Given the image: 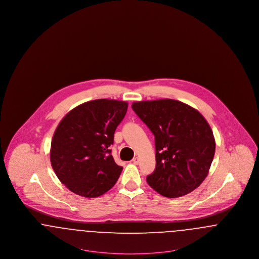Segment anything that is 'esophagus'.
Instances as JSON below:
<instances>
[{"label": "esophagus", "instance_id": "esophagus-1", "mask_svg": "<svg viewBox=\"0 0 259 259\" xmlns=\"http://www.w3.org/2000/svg\"><path fill=\"white\" fill-rule=\"evenodd\" d=\"M139 157H134V158H133V159H132V162H133V163H134V164H136V165H137V164H139Z\"/></svg>", "mask_w": 259, "mask_h": 259}]
</instances>
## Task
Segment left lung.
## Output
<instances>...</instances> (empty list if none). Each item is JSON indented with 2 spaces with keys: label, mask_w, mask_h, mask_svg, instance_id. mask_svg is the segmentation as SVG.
<instances>
[{
  "label": "left lung",
  "mask_w": 259,
  "mask_h": 259,
  "mask_svg": "<svg viewBox=\"0 0 259 259\" xmlns=\"http://www.w3.org/2000/svg\"><path fill=\"white\" fill-rule=\"evenodd\" d=\"M132 109L155 139L156 167L147 182L165 197H181L203 183L215 151L212 131L195 109L172 99L141 101Z\"/></svg>",
  "instance_id": "obj_1"
}]
</instances>
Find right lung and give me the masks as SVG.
Segmentation results:
<instances>
[{"instance_id":"1","label":"right lung","mask_w":259,"mask_h":259,"mask_svg":"<svg viewBox=\"0 0 259 259\" xmlns=\"http://www.w3.org/2000/svg\"><path fill=\"white\" fill-rule=\"evenodd\" d=\"M128 103L118 100L89 101L69 111L51 141L50 162L57 178L75 194L95 198L117 182L122 167L110 149Z\"/></svg>"}]
</instances>
